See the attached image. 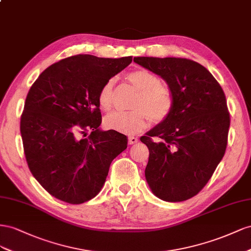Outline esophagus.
Instances as JSON below:
<instances>
[{
  "label": "esophagus",
  "mask_w": 251,
  "mask_h": 251,
  "mask_svg": "<svg viewBox=\"0 0 251 251\" xmlns=\"http://www.w3.org/2000/svg\"><path fill=\"white\" fill-rule=\"evenodd\" d=\"M138 139L137 138H134V137H129L128 138V143H129L130 145H133V144H137L138 143Z\"/></svg>",
  "instance_id": "obj_1"
}]
</instances>
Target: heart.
<instances>
[{
    "label": "heart",
    "instance_id": "obj_1",
    "mask_svg": "<svg viewBox=\"0 0 251 251\" xmlns=\"http://www.w3.org/2000/svg\"><path fill=\"white\" fill-rule=\"evenodd\" d=\"M128 80L140 92L131 111H114L106 117V128L123 133H134L147 124L148 118L152 123L165 121L174 110L175 97L167 86L160 85V78L151 71L138 69L127 75ZM116 81L110 78L99 92L98 102L104 110H109L113 101Z\"/></svg>",
    "mask_w": 251,
    "mask_h": 251
}]
</instances>
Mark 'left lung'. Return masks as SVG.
Instances as JSON below:
<instances>
[{"label": "left lung", "instance_id": "8db88e82", "mask_svg": "<svg viewBox=\"0 0 251 251\" xmlns=\"http://www.w3.org/2000/svg\"><path fill=\"white\" fill-rule=\"evenodd\" d=\"M133 61L160 75L175 97L170 116L141 138L149 149L146 181L163 201H186L204 188L225 154L230 126L225 94L195 61L152 56ZM153 136L160 141L154 142Z\"/></svg>", "mask_w": 251, "mask_h": 251}]
</instances>
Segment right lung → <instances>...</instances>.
<instances>
[{
	"label": "right lung",
	"instance_id": "obj_1",
	"mask_svg": "<svg viewBox=\"0 0 251 251\" xmlns=\"http://www.w3.org/2000/svg\"><path fill=\"white\" fill-rule=\"evenodd\" d=\"M131 61L132 56L77 54L52 64L32 84L21 117V135L28 167L52 197L69 204L95 198L111 162L127 148L125 134L99 128L98 96ZM88 130L92 133L86 137Z\"/></svg>",
	"mask_w": 251,
	"mask_h": 251
}]
</instances>
